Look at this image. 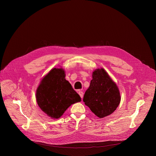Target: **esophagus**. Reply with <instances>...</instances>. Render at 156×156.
Returning a JSON list of instances; mask_svg holds the SVG:
<instances>
[{"mask_svg":"<svg viewBox=\"0 0 156 156\" xmlns=\"http://www.w3.org/2000/svg\"><path fill=\"white\" fill-rule=\"evenodd\" d=\"M78 94H79V95L80 96V97L81 98V99H83V93L82 91H78Z\"/></svg>","mask_w":156,"mask_h":156,"instance_id":"34e87169","label":"esophagus"}]
</instances>
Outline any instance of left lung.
Wrapping results in <instances>:
<instances>
[{"label": "left lung", "mask_w": 156, "mask_h": 156, "mask_svg": "<svg viewBox=\"0 0 156 156\" xmlns=\"http://www.w3.org/2000/svg\"><path fill=\"white\" fill-rule=\"evenodd\" d=\"M116 84L103 69L93 73V80L86 91L83 102L98 117L104 118L112 114L120 102Z\"/></svg>", "instance_id": "8db88e82"}]
</instances>
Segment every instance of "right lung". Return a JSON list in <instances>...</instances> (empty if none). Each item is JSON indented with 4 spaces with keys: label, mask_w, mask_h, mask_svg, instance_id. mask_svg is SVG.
<instances>
[{
    "label": "right lung",
    "mask_w": 156,
    "mask_h": 156,
    "mask_svg": "<svg viewBox=\"0 0 156 156\" xmlns=\"http://www.w3.org/2000/svg\"><path fill=\"white\" fill-rule=\"evenodd\" d=\"M65 71L54 68L42 80L36 91L39 107L49 117L60 118L72 104L81 101V98L66 80Z\"/></svg>",
    "instance_id": "add662e5"
}]
</instances>
